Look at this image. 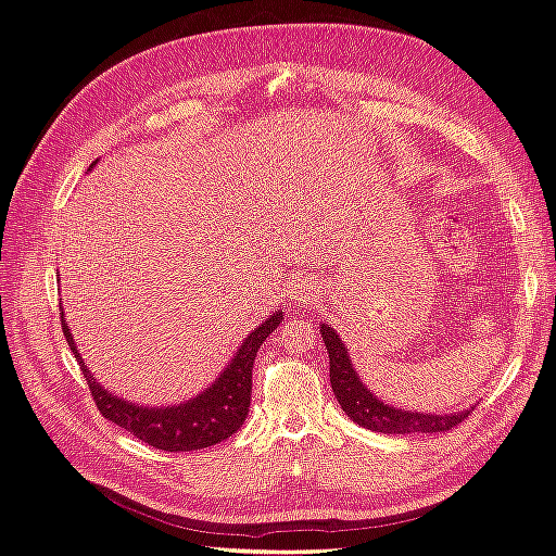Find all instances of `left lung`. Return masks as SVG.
Masks as SVG:
<instances>
[{"mask_svg":"<svg viewBox=\"0 0 556 556\" xmlns=\"http://www.w3.org/2000/svg\"><path fill=\"white\" fill-rule=\"evenodd\" d=\"M319 333L329 352V380L331 390L339 399L341 408L352 422L380 431V433H439L450 431L468 417L473 408H466L462 413H415V410H401L390 406V403L380 401L368 387L359 380L355 366L348 355V348L339 339L329 325H319Z\"/></svg>","mask_w":556,"mask_h":556,"instance_id":"1","label":"left lung"}]
</instances>
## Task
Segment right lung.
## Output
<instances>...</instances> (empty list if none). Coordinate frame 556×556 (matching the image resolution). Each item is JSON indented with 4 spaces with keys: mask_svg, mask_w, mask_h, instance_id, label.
I'll return each instance as SVG.
<instances>
[{
    "mask_svg": "<svg viewBox=\"0 0 556 556\" xmlns=\"http://www.w3.org/2000/svg\"><path fill=\"white\" fill-rule=\"evenodd\" d=\"M60 323L66 343H70L80 371L88 380L97 408L109 422L123 427L150 447L164 452H190L229 439L245 422L252 394V364H255V355L266 341V336L282 323V311L268 315L255 331H250L225 371L204 392L190 401L178 403V406L164 408L139 406V403H129L104 390L88 371L86 362H83L74 336L66 327L64 313L60 315Z\"/></svg>",
    "mask_w": 556,
    "mask_h": 556,
    "instance_id": "obj_1",
    "label": "right lung"
}]
</instances>
